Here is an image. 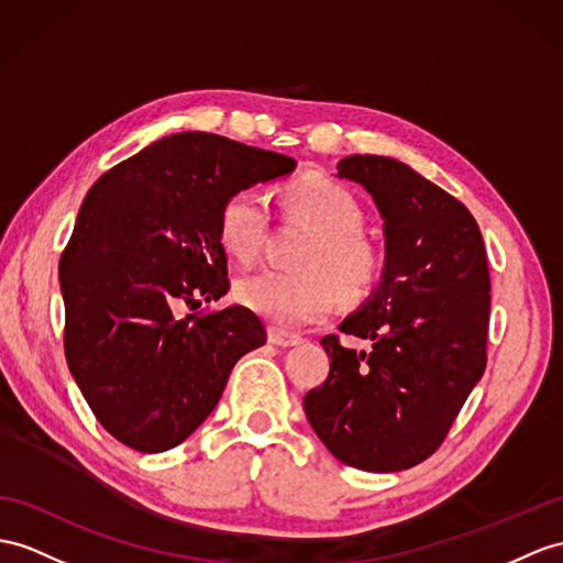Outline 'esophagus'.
<instances>
[{"instance_id": "1", "label": "esophagus", "mask_w": 563, "mask_h": 563, "mask_svg": "<svg viewBox=\"0 0 563 563\" xmlns=\"http://www.w3.org/2000/svg\"><path fill=\"white\" fill-rule=\"evenodd\" d=\"M267 339H269V344H274V346H282V349H289V346H298L300 339L298 334H291V332H286V329H279V327H269V332H267Z\"/></svg>"}]
</instances>
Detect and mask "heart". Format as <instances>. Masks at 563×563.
Listing matches in <instances>:
<instances>
[{"label": "heart", "mask_w": 563, "mask_h": 563, "mask_svg": "<svg viewBox=\"0 0 563 563\" xmlns=\"http://www.w3.org/2000/svg\"><path fill=\"white\" fill-rule=\"evenodd\" d=\"M284 202L318 236L300 260L306 272L265 269L239 282V300L282 327H306L324 320L339 303L367 294L379 274V253L361 234L363 210L351 190L324 176L308 174L286 186ZM267 231L265 200L245 188L229 196L219 212V241L241 263H251Z\"/></svg>", "instance_id": "b5f03b06"}]
</instances>
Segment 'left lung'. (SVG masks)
<instances>
[{
    "mask_svg": "<svg viewBox=\"0 0 563 563\" xmlns=\"http://www.w3.org/2000/svg\"><path fill=\"white\" fill-rule=\"evenodd\" d=\"M336 178L373 196L385 222V267L339 324L373 341V351L324 336L329 377L303 408L341 463L396 473L434 454L485 373L487 253L468 208L399 159L351 155L336 164Z\"/></svg>",
    "mask_w": 563,
    "mask_h": 563,
    "instance_id": "obj_1",
    "label": "left lung"
}]
</instances>
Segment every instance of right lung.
<instances>
[{"label": "right lung", "instance_id": "1", "mask_svg": "<svg viewBox=\"0 0 563 563\" xmlns=\"http://www.w3.org/2000/svg\"><path fill=\"white\" fill-rule=\"evenodd\" d=\"M294 169V157L184 131L88 190L59 260L64 351L95 418L121 444L143 454L181 444L222 399L239 358L267 341L243 306L181 308L229 291L224 200Z\"/></svg>", "mask_w": 563, "mask_h": 563}]
</instances>
